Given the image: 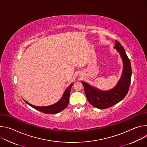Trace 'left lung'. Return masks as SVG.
Returning <instances> with one entry per match:
<instances>
[{"mask_svg":"<svg viewBox=\"0 0 147 147\" xmlns=\"http://www.w3.org/2000/svg\"><path fill=\"white\" fill-rule=\"evenodd\" d=\"M114 49L119 53L123 66L121 76L116 86L109 90L102 91L82 81L88 100L93 107L100 109H107L121 101L129 90L132 74L130 60L122 45L116 40Z\"/></svg>","mask_w":147,"mask_h":147,"instance_id":"1","label":"left lung"}]
</instances>
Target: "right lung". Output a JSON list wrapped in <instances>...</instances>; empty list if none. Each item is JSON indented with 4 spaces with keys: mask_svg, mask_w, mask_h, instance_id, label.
Listing matches in <instances>:
<instances>
[{
    "mask_svg": "<svg viewBox=\"0 0 147 147\" xmlns=\"http://www.w3.org/2000/svg\"><path fill=\"white\" fill-rule=\"evenodd\" d=\"M73 84L71 83V84L66 89L65 91L63 94L62 95V97L61 99L56 103L51 105L49 106H46V107H37L29 103H28L27 101L24 100V101L29 105L30 106L34 108L35 109L41 112H43L44 113L47 114H56L57 113H59L60 112L64 110L67 106L68 105L69 100V96L70 94V91L72 87Z\"/></svg>",
    "mask_w": 147,
    "mask_h": 147,
    "instance_id": "obj_1",
    "label": "right lung"
}]
</instances>
